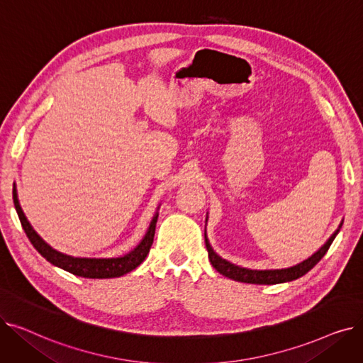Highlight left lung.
I'll return each mask as SVG.
<instances>
[{
    "label": "left lung",
    "instance_id": "obj_1",
    "mask_svg": "<svg viewBox=\"0 0 363 363\" xmlns=\"http://www.w3.org/2000/svg\"><path fill=\"white\" fill-rule=\"evenodd\" d=\"M342 223H340L338 230L330 237V240L323 244L320 249L313 253L309 259L303 260L301 263H297L291 268H284V269H264V271H257V269H247V268H241V266H237L231 262H228L225 259H222L219 255L215 253V250L212 249L211 242L207 240V235L204 233V240H206V249L208 253V260H211L213 268L234 281H240V282H247V284H264V285H272V284H281V282H289L293 279H297L300 277H303L304 274H308L313 266L325 256V253L328 252L330 245L333 244L334 238L337 237V234L340 233V228Z\"/></svg>",
    "mask_w": 363,
    "mask_h": 363
}]
</instances>
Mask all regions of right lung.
Returning <instances> with one entry per match:
<instances>
[{
	"instance_id": "obj_1",
	"label": "right lung",
	"mask_w": 363,
	"mask_h": 363,
	"mask_svg": "<svg viewBox=\"0 0 363 363\" xmlns=\"http://www.w3.org/2000/svg\"><path fill=\"white\" fill-rule=\"evenodd\" d=\"M13 201H14L16 212L18 215V219H21L23 230H25L29 241L32 242V245L38 250V253H40L43 257H45L54 266H59V268H62L73 275L84 277V278H116V277H122V275L135 269L137 266H140L145 260V257L151 249V244H152V240H155V233H156V223H157V218H159V213H156L155 218H152V220L150 222L147 234L144 235L141 242L135 247V249L126 253L125 256L110 257V259L74 257V256L65 255L62 252H57L50 244H47L40 235L36 234V231L33 230L32 225L26 219L21 204H18L16 185L13 186Z\"/></svg>"
}]
</instances>
